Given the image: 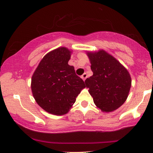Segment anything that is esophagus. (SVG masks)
<instances>
[{
  "label": "esophagus",
  "mask_w": 153,
  "mask_h": 153,
  "mask_svg": "<svg viewBox=\"0 0 153 153\" xmlns=\"http://www.w3.org/2000/svg\"><path fill=\"white\" fill-rule=\"evenodd\" d=\"M87 74H86V73H84V74H83V75H82V76H81V78H82L83 79V81H85V79H86L87 78Z\"/></svg>",
  "instance_id": "obj_1"
}]
</instances>
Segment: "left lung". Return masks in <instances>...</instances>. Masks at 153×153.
Segmentation results:
<instances>
[{
	"label": "left lung",
	"mask_w": 153,
	"mask_h": 153,
	"mask_svg": "<svg viewBox=\"0 0 153 153\" xmlns=\"http://www.w3.org/2000/svg\"><path fill=\"white\" fill-rule=\"evenodd\" d=\"M87 55L93 74L85 83L94 103L104 112L117 109L125 102L130 90L131 80L128 71L103 50Z\"/></svg>",
	"instance_id": "8db88e82"
}]
</instances>
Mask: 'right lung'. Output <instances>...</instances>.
<instances>
[{"mask_svg": "<svg viewBox=\"0 0 153 153\" xmlns=\"http://www.w3.org/2000/svg\"><path fill=\"white\" fill-rule=\"evenodd\" d=\"M71 52L58 48L42 58L31 79V89L38 105L54 115H64L76 102L84 81L68 65Z\"/></svg>", "mask_w": 153, "mask_h": 153, "instance_id": "1", "label": "right lung"}]
</instances>
